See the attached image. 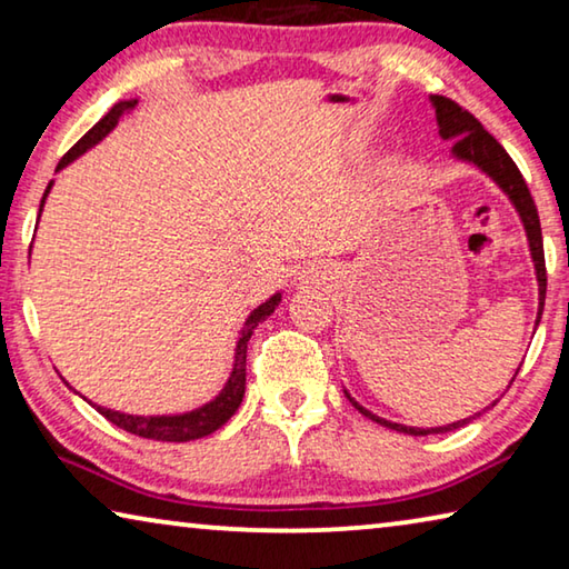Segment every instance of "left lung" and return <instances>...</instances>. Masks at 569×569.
Segmentation results:
<instances>
[{
    "instance_id": "1",
    "label": "left lung",
    "mask_w": 569,
    "mask_h": 569,
    "mask_svg": "<svg viewBox=\"0 0 569 569\" xmlns=\"http://www.w3.org/2000/svg\"><path fill=\"white\" fill-rule=\"evenodd\" d=\"M431 104H435V110H437L439 134L445 140H455V146H451V156H455L457 160L471 162V166L479 168L481 172H487V176L505 190V196L512 200V206L517 208L519 218H522V226L527 230V240H529V250H532L537 283H539V311H537V323H539V319H542V308H545V293H547V268H545L542 228H539L537 206H535L532 196H529V188L522 178V172H519V168L515 166V160L507 156V150L499 146L492 134L481 128V122L475 118V114L467 112L465 108H459L455 100L441 98V94H431ZM512 381H509V387H512ZM343 393H346V399H349L353 407L363 413V417H369L371 421L381 423V427H389L393 431H403V435H411V437L445 435V431L465 427V423L475 419V417H469V419H461L455 423H447V427H435V429L403 427V423L387 421V419L377 417V413H371L369 409H363L359 401L351 399L349 391H343Z\"/></svg>"
}]
</instances>
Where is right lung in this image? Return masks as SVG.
I'll use <instances>...</instances> for the list:
<instances>
[{
  "mask_svg": "<svg viewBox=\"0 0 569 569\" xmlns=\"http://www.w3.org/2000/svg\"><path fill=\"white\" fill-rule=\"evenodd\" d=\"M134 104H138V100H122V102L114 104V108L108 114H104V118L98 124H94L90 132L82 134V140H77V146L60 160L57 170L70 166V162L80 158L82 152H88L92 146H98L104 134H108L114 128V124H118L122 114H128L134 108ZM50 188H52V180H50V186H47L44 196H42L40 213H42V206H44L47 196H50ZM278 303H281V293H273L266 303L253 308V313H250L246 319V326L240 329V339H238V346H236L233 371H230L223 391H220L213 401H208V403H203V407L186 411V413H172V417H138V413H122V411H112V409H104V407H94V403H92V407L98 409L104 419L112 421L114 427L130 431V435H134V437H146V439H156V441H190V439H200V437L213 435L216 429L223 427V423L230 417H233L236 409L240 407V401H243L248 339L253 336L256 326L266 321L268 316L276 311Z\"/></svg>",
  "mask_w": 569,
  "mask_h": 569,
  "instance_id": "obj_1",
  "label": "right lung"
}]
</instances>
